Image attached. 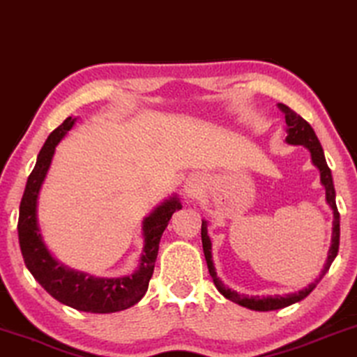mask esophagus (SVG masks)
Masks as SVG:
<instances>
[{
    "label": "esophagus",
    "mask_w": 357,
    "mask_h": 357,
    "mask_svg": "<svg viewBox=\"0 0 357 357\" xmlns=\"http://www.w3.org/2000/svg\"><path fill=\"white\" fill-rule=\"evenodd\" d=\"M195 192H197V187H195V185H187V193L195 195Z\"/></svg>",
    "instance_id": "1"
}]
</instances>
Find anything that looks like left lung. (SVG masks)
Returning a JSON list of instances; mask_svg holds the SVG:
<instances>
[{"label": "left lung", "mask_w": 357, "mask_h": 357, "mask_svg": "<svg viewBox=\"0 0 357 357\" xmlns=\"http://www.w3.org/2000/svg\"><path fill=\"white\" fill-rule=\"evenodd\" d=\"M278 109L284 114V119H286V126H287L286 143L305 146V148L310 151L312 162H314L315 167L320 170V182L325 187L326 203H328L330 208L333 209V234H331V247L328 250V258H326L324 270H321L320 276L317 278L312 284L307 286L305 289L294 292V294H287V296H266V297L250 296L248 297V296L237 294L236 291H231L229 287L224 286L222 281L218 278L216 268H214V263H213L211 238H209V236H208V224H206V221L202 222L203 252H204V258H206L208 270H209V275H211V278H213L214 286L218 287V291L221 292L226 299L236 302V304L242 305V307H247V309H250V310H258V312L284 309V307H287V305L296 304V302L305 299V297L315 289V286L319 284V281L325 276V273L330 270L331 263H333L336 255H338V248H340V213H338V208H336V202H335L333 177H331V170L325 160V154H324V149H321L320 141H319V138H317L314 128H312V126L307 123V121L302 119L301 115H297L294 110H291L289 107L284 104H278Z\"/></svg>", "instance_id": "left-lung-1"}]
</instances>
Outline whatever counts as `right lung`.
<instances>
[{
	"instance_id": "obj_1",
	"label": "right lung",
	"mask_w": 357,
	"mask_h": 357,
	"mask_svg": "<svg viewBox=\"0 0 357 357\" xmlns=\"http://www.w3.org/2000/svg\"><path fill=\"white\" fill-rule=\"evenodd\" d=\"M75 121L76 119L68 116L58 128L53 130L37 155L36 167L29 175L19 206V245L27 270L32 273L38 284L58 302L82 312L112 314V312L128 309L143 299L154 271L160 237L172 214L177 209H182V204L174 195L160 203L148 218H144V248L138 270L133 275L123 278H94L86 273L70 270L58 263L43 243L37 222V198L50 169L56 144L73 128Z\"/></svg>"
}]
</instances>
